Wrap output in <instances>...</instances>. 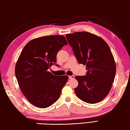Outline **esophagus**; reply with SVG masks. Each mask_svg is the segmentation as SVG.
Masks as SVG:
<instances>
[{"instance_id":"1","label":"esophagus","mask_w":130,"mask_h":130,"mask_svg":"<svg viewBox=\"0 0 130 130\" xmlns=\"http://www.w3.org/2000/svg\"><path fill=\"white\" fill-rule=\"evenodd\" d=\"M68 77H69V79H74L75 76L73 75H72V76H69Z\"/></svg>"}]
</instances>
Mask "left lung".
Returning <instances> with one entry per match:
<instances>
[{
  "label": "left lung",
  "mask_w": 130,
  "mask_h": 130,
  "mask_svg": "<svg viewBox=\"0 0 130 130\" xmlns=\"http://www.w3.org/2000/svg\"><path fill=\"white\" fill-rule=\"evenodd\" d=\"M79 64L86 65L85 76H77V97L88 104L104 100L110 90L116 65L109 46L103 39L87 31L66 35Z\"/></svg>",
  "instance_id": "8db88e82"
}]
</instances>
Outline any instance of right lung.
I'll use <instances>...</instances> for the list:
<instances>
[{
    "instance_id": "obj_1",
    "label": "right lung",
    "mask_w": 130,
    "mask_h": 130,
    "mask_svg": "<svg viewBox=\"0 0 130 130\" xmlns=\"http://www.w3.org/2000/svg\"><path fill=\"white\" fill-rule=\"evenodd\" d=\"M67 44L63 36L42 37L29 42L21 51L16 77L21 92L35 106L46 108L60 97L68 76L53 75L48 70L57 62L58 51Z\"/></svg>"
}]
</instances>
